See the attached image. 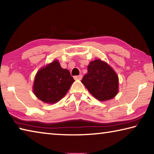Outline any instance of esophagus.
I'll list each match as a JSON object with an SVG mask.
<instances>
[{
    "instance_id": "esophagus-1",
    "label": "esophagus",
    "mask_w": 154,
    "mask_h": 154,
    "mask_svg": "<svg viewBox=\"0 0 154 154\" xmlns=\"http://www.w3.org/2000/svg\"><path fill=\"white\" fill-rule=\"evenodd\" d=\"M74 79L75 80H81L82 79V75H76V76H74Z\"/></svg>"
}]
</instances>
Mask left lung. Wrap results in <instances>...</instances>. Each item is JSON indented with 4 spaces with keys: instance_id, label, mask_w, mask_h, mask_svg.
Returning <instances> with one entry per match:
<instances>
[{
    "instance_id": "left-lung-1",
    "label": "left lung",
    "mask_w": 154,
    "mask_h": 154,
    "mask_svg": "<svg viewBox=\"0 0 154 154\" xmlns=\"http://www.w3.org/2000/svg\"><path fill=\"white\" fill-rule=\"evenodd\" d=\"M88 73L83 76L82 83L90 94L98 100L113 98L118 92V76L106 62L100 60L90 62Z\"/></svg>"
}]
</instances>
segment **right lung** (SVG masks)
Masks as SVG:
<instances>
[{
	"label": "right lung",
	"mask_w": 154,
	"mask_h": 154,
	"mask_svg": "<svg viewBox=\"0 0 154 154\" xmlns=\"http://www.w3.org/2000/svg\"><path fill=\"white\" fill-rule=\"evenodd\" d=\"M74 82L70 72L62 69L58 60H54L37 72L34 94L44 103H55L64 97Z\"/></svg>",
	"instance_id": "add662e5"
}]
</instances>
